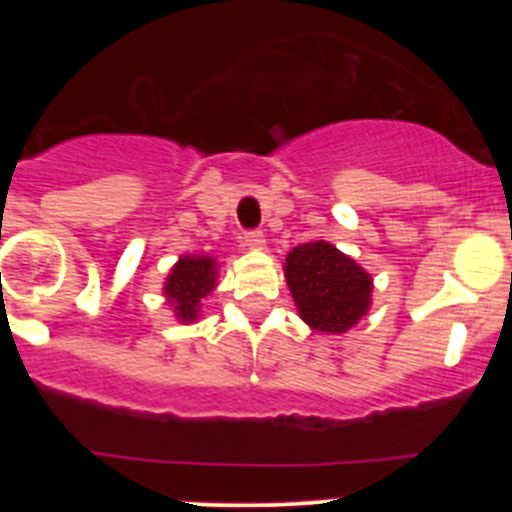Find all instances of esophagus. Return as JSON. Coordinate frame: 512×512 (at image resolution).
I'll use <instances>...</instances> for the list:
<instances>
[{"label": "esophagus", "mask_w": 512, "mask_h": 512, "mask_svg": "<svg viewBox=\"0 0 512 512\" xmlns=\"http://www.w3.org/2000/svg\"><path fill=\"white\" fill-rule=\"evenodd\" d=\"M242 242L250 250H262L265 247V235H262V230H245L242 232Z\"/></svg>", "instance_id": "1"}]
</instances>
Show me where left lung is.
I'll use <instances>...</instances> for the list:
<instances>
[{"label": "left lung", "mask_w": 512, "mask_h": 512, "mask_svg": "<svg viewBox=\"0 0 512 512\" xmlns=\"http://www.w3.org/2000/svg\"><path fill=\"white\" fill-rule=\"evenodd\" d=\"M285 277L299 314L317 332L344 334L369 309L371 277L324 240L294 247Z\"/></svg>", "instance_id": "left-lung-1"}]
</instances>
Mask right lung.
Segmentation results:
<instances>
[{
  "label": "right lung",
  "instance_id": "obj_1",
  "mask_svg": "<svg viewBox=\"0 0 512 512\" xmlns=\"http://www.w3.org/2000/svg\"><path fill=\"white\" fill-rule=\"evenodd\" d=\"M215 262L213 257H180L178 265L165 282V294L183 322L198 317L200 299L215 287Z\"/></svg>",
  "mask_w": 512,
  "mask_h": 512
}]
</instances>
